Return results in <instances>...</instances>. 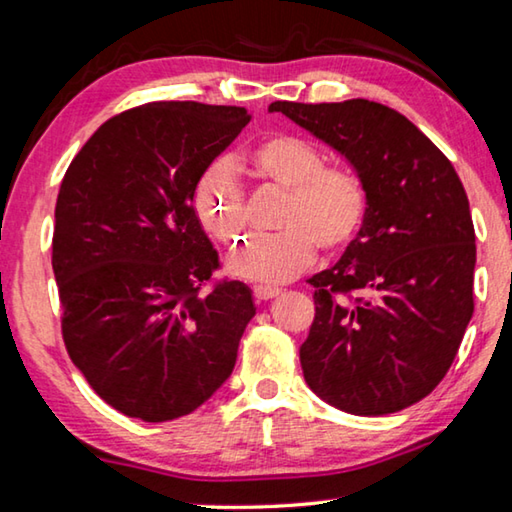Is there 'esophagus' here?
Returning <instances> with one entry per match:
<instances>
[{
	"instance_id": "34e87169",
	"label": "esophagus",
	"mask_w": 512,
	"mask_h": 512,
	"mask_svg": "<svg viewBox=\"0 0 512 512\" xmlns=\"http://www.w3.org/2000/svg\"><path fill=\"white\" fill-rule=\"evenodd\" d=\"M253 293H255V298L259 300V302H264V300H273V298H277L280 296V289H275V287H255L253 289Z\"/></svg>"
}]
</instances>
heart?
<instances>
[{
  "instance_id": "b5f03b06",
  "label": "heart",
  "mask_w": 512,
  "mask_h": 512,
  "mask_svg": "<svg viewBox=\"0 0 512 512\" xmlns=\"http://www.w3.org/2000/svg\"><path fill=\"white\" fill-rule=\"evenodd\" d=\"M250 162L277 187L287 189L280 232L253 237L228 259V273L259 287L296 280L314 262L316 244L341 250L357 237L366 216V192L350 171L327 167L325 155L296 135H273L250 151ZM196 214L207 235L237 246L246 232L244 194L228 162H216L196 187Z\"/></svg>"
}]
</instances>
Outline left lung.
I'll use <instances>...</instances> for the list:
<instances>
[{
  "label": "left lung",
  "mask_w": 512,
  "mask_h": 512,
  "mask_svg": "<svg viewBox=\"0 0 512 512\" xmlns=\"http://www.w3.org/2000/svg\"><path fill=\"white\" fill-rule=\"evenodd\" d=\"M352 164L366 216L343 257L314 275L316 316L300 345L305 381L352 415L420 402L463 341L474 311V225L461 178L400 112L368 99L275 101Z\"/></svg>",
  "instance_id": "1"
}]
</instances>
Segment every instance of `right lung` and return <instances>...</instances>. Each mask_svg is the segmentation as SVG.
<instances>
[{
  "mask_svg": "<svg viewBox=\"0 0 512 512\" xmlns=\"http://www.w3.org/2000/svg\"><path fill=\"white\" fill-rule=\"evenodd\" d=\"M248 121L237 106L146 103L108 119L60 185L51 266L65 348L128 418L192 413L235 368L253 291L230 280L198 293L219 255L194 198Z\"/></svg>",
  "mask_w": 512,
  "mask_h": 512,
  "instance_id": "obj_1",
  "label": "right lung"
}]
</instances>
